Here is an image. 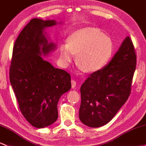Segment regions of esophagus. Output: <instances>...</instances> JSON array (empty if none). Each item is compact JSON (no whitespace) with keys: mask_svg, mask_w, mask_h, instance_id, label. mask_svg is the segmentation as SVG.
I'll use <instances>...</instances> for the list:
<instances>
[{"mask_svg":"<svg viewBox=\"0 0 146 146\" xmlns=\"http://www.w3.org/2000/svg\"><path fill=\"white\" fill-rule=\"evenodd\" d=\"M71 84H72V88H74L75 87H76V82L75 80L74 79H72L71 80Z\"/></svg>","mask_w":146,"mask_h":146,"instance_id":"1","label":"esophagus"}]
</instances>
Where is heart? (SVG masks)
Here are the masks:
<instances>
[{"label": "heart", "mask_w": 146, "mask_h": 146, "mask_svg": "<svg viewBox=\"0 0 146 146\" xmlns=\"http://www.w3.org/2000/svg\"><path fill=\"white\" fill-rule=\"evenodd\" d=\"M113 42L111 37L98 29L86 28L75 31L69 38V43L60 47V58L68 64L76 56V63L84 71L94 72L109 63L113 56Z\"/></svg>", "instance_id": "1"}]
</instances>
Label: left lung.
Here are the masks:
<instances>
[{
    "mask_svg": "<svg viewBox=\"0 0 146 146\" xmlns=\"http://www.w3.org/2000/svg\"><path fill=\"white\" fill-rule=\"evenodd\" d=\"M136 67L134 44L127 37L111 62L81 86L79 118L84 125L99 127L112 120L129 98Z\"/></svg>",
    "mask_w": 146,
    "mask_h": 146,
    "instance_id": "1",
    "label": "left lung"
}]
</instances>
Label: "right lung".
<instances>
[{"label":"right lung","instance_id":"obj_1","mask_svg":"<svg viewBox=\"0 0 146 146\" xmlns=\"http://www.w3.org/2000/svg\"><path fill=\"white\" fill-rule=\"evenodd\" d=\"M54 20L33 19L15 41L10 67V81L20 111L29 123L37 128L49 126L58 116L59 99L71 88V76L55 68L41 57L55 47L44 35Z\"/></svg>","mask_w":146,"mask_h":146}]
</instances>
